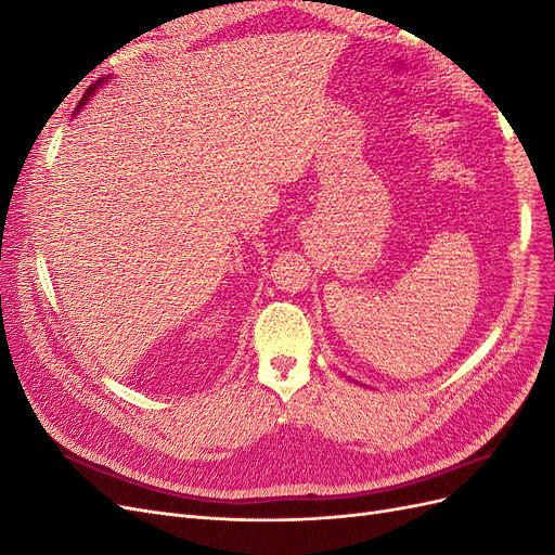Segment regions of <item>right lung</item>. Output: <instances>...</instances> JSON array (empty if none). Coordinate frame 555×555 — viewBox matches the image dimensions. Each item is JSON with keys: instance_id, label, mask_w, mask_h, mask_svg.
<instances>
[{"instance_id": "add662e5", "label": "right lung", "mask_w": 555, "mask_h": 555, "mask_svg": "<svg viewBox=\"0 0 555 555\" xmlns=\"http://www.w3.org/2000/svg\"><path fill=\"white\" fill-rule=\"evenodd\" d=\"M102 82H104V78H102V80H99V82H96V86H90V88L86 90V94H82V99H80V104H78V108L74 111V115H76V113H78V111H80L82 106H86V104L90 102V96H92V94H94V92L99 90V86H102Z\"/></svg>"}]
</instances>
